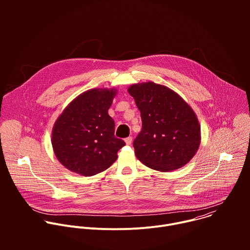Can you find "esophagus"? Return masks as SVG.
<instances>
[{
	"instance_id": "esophagus-1",
	"label": "esophagus",
	"mask_w": 250,
	"mask_h": 250,
	"mask_svg": "<svg viewBox=\"0 0 250 250\" xmlns=\"http://www.w3.org/2000/svg\"><path fill=\"white\" fill-rule=\"evenodd\" d=\"M125 144H126L127 146H130V145H131V142H132V137H131V136L126 137V138L125 139Z\"/></svg>"
}]
</instances>
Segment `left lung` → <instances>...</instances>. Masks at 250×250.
<instances>
[{"label":"left lung","mask_w":250,"mask_h":250,"mask_svg":"<svg viewBox=\"0 0 250 250\" xmlns=\"http://www.w3.org/2000/svg\"><path fill=\"white\" fill-rule=\"evenodd\" d=\"M140 112L142 128L133 141L136 158L169 172L186 165L201 144V126L193 109L168 87L144 82L128 87Z\"/></svg>","instance_id":"obj_1"}]
</instances>
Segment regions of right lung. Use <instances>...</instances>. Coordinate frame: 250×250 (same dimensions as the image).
Returning a JSON list of instances; mask_svg holds the SVG:
<instances>
[{
	"mask_svg": "<svg viewBox=\"0 0 250 250\" xmlns=\"http://www.w3.org/2000/svg\"><path fill=\"white\" fill-rule=\"evenodd\" d=\"M118 90L94 88L63 110L54 123L51 144L58 161L71 172L89 177L108 169L125 145L115 136V122L109 116Z\"/></svg>",
	"mask_w": 250,
	"mask_h": 250,
	"instance_id": "add662e5",
	"label": "right lung"
}]
</instances>
